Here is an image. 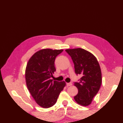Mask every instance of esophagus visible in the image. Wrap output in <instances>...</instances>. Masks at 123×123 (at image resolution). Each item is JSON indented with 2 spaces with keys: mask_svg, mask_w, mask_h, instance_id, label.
<instances>
[{
  "mask_svg": "<svg viewBox=\"0 0 123 123\" xmlns=\"http://www.w3.org/2000/svg\"><path fill=\"white\" fill-rule=\"evenodd\" d=\"M72 85V83H67V86H70Z\"/></svg>",
  "mask_w": 123,
  "mask_h": 123,
  "instance_id": "obj_1",
  "label": "esophagus"
}]
</instances>
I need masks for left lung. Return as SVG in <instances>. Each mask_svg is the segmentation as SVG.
Listing matches in <instances>:
<instances>
[{
	"instance_id": "obj_1",
	"label": "left lung",
	"mask_w": 123,
	"mask_h": 123,
	"mask_svg": "<svg viewBox=\"0 0 123 123\" xmlns=\"http://www.w3.org/2000/svg\"><path fill=\"white\" fill-rule=\"evenodd\" d=\"M66 51L73 60L76 74L82 76L79 82L74 83L78 90L74 99L79 105L87 106L91 104L101 85L100 65L91 53L83 49H68Z\"/></svg>"
}]
</instances>
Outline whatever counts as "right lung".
I'll return each instance as SVG.
<instances>
[{
	"mask_svg": "<svg viewBox=\"0 0 123 123\" xmlns=\"http://www.w3.org/2000/svg\"><path fill=\"white\" fill-rule=\"evenodd\" d=\"M63 49H43L33 54L26 65L25 80L28 90L40 107L48 108L56 102L65 81H53L50 78L56 71L54 61Z\"/></svg>",
	"mask_w": 123,
	"mask_h": 123,
	"instance_id": "obj_1",
	"label": "right lung"
}]
</instances>
